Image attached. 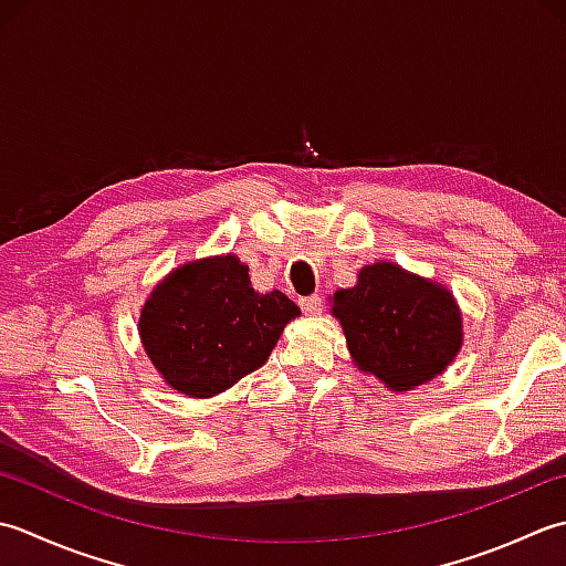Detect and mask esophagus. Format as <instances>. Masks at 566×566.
<instances>
[{
	"instance_id": "esophagus-1",
	"label": "esophagus",
	"mask_w": 566,
	"mask_h": 566,
	"mask_svg": "<svg viewBox=\"0 0 566 566\" xmlns=\"http://www.w3.org/2000/svg\"><path fill=\"white\" fill-rule=\"evenodd\" d=\"M300 307H303L305 313H319L322 297H319V295H305V297H300Z\"/></svg>"
}]
</instances>
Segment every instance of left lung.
<instances>
[{"instance_id":"left-lung-1","label":"left lung","mask_w":566,"mask_h":566,"mask_svg":"<svg viewBox=\"0 0 566 566\" xmlns=\"http://www.w3.org/2000/svg\"><path fill=\"white\" fill-rule=\"evenodd\" d=\"M329 303L356 366L398 394L442 374L464 337L452 293L388 261L364 266Z\"/></svg>"}]
</instances>
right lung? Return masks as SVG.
<instances>
[{"label":"right lung","instance_id":"right-lung-1","mask_svg":"<svg viewBox=\"0 0 566 566\" xmlns=\"http://www.w3.org/2000/svg\"><path fill=\"white\" fill-rule=\"evenodd\" d=\"M300 307L281 291L256 293L232 253L182 263L138 317L142 344L170 388L212 398L266 364Z\"/></svg>","mask_w":566,"mask_h":566}]
</instances>
